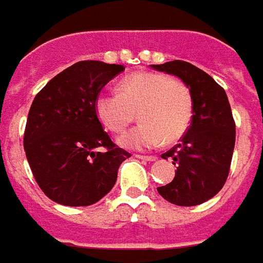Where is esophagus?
I'll list each match as a JSON object with an SVG mask.
<instances>
[{"label": "esophagus", "instance_id": "esophagus-1", "mask_svg": "<svg viewBox=\"0 0 263 263\" xmlns=\"http://www.w3.org/2000/svg\"><path fill=\"white\" fill-rule=\"evenodd\" d=\"M139 160H144V161H155L157 160V157H154V155H140L137 154L136 155Z\"/></svg>", "mask_w": 263, "mask_h": 263}]
</instances>
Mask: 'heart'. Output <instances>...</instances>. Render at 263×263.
Returning a JSON list of instances; mask_svg holds the SVG:
<instances>
[{
  "mask_svg": "<svg viewBox=\"0 0 263 263\" xmlns=\"http://www.w3.org/2000/svg\"><path fill=\"white\" fill-rule=\"evenodd\" d=\"M118 91L101 92L95 99V113L106 129L122 133L133 123L137 112L141 123L119 139L123 147L155 148L186 133L193 97L185 81L158 72H136L119 82Z\"/></svg>",
  "mask_w": 263,
  "mask_h": 263,
  "instance_id": "1",
  "label": "heart"
}]
</instances>
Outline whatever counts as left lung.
<instances>
[{
	"label": "left lung",
	"mask_w": 263,
	"mask_h": 263,
	"mask_svg": "<svg viewBox=\"0 0 263 263\" xmlns=\"http://www.w3.org/2000/svg\"><path fill=\"white\" fill-rule=\"evenodd\" d=\"M151 67L179 77L193 97L191 126L179 144L161 155L176 165L175 178L157 191L178 206L202 204L221 191L229 176L235 144V122L229 98L208 72L191 63L174 60Z\"/></svg>",
	"instance_id": "obj_1"
}]
</instances>
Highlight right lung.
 <instances>
[{"label":"right lung","mask_w":263,"mask_h":263,"mask_svg":"<svg viewBox=\"0 0 263 263\" xmlns=\"http://www.w3.org/2000/svg\"><path fill=\"white\" fill-rule=\"evenodd\" d=\"M120 64L87 60L61 71L34 97L24 147L39 187L53 202L89 206L115 186L130 153L113 143L95 113V99ZM105 148V152H98Z\"/></svg>","instance_id":"right-lung-1"}]
</instances>
